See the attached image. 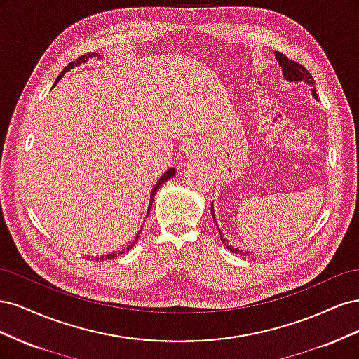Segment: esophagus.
<instances>
[{
	"label": "esophagus",
	"mask_w": 359,
	"mask_h": 359,
	"mask_svg": "<svg viewBox=\"0 0 359 359\" xmlns=\"http://www.w3.org/2000/svg\"><path fill=\"white\" fill-rule=\"evenodd\" d=\"M184 154H186L187 158H201L205 154V148L199 142H190L184 148Z\"/></svg>",
	"instance_id": "34e87169"
}]
</instances>
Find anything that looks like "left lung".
I'll use <instances>...</instances> for the list:
<instances>
[{
	"label": "left lung",
	"instance_id": "left-lung-1",
	"mask_svg": "<svg viewBox=\"0 0 359 359\" xmlns=\"http://www.w3.org/2000/svg\"><path fill=\"white\" fill-rule=\"evenodd\" d=\"M276 60L278 62V66L281 67V72H283V78L287 81V82H293V83H298V82H304L306 85H310L311 86V94L314 99L318 100V94H316V88H314V79L313 76L309 73V70L306 67H302L299 62H295L289 60L286 55H283V53L280 52H276ZM211 215H212V220L215 222L217 224V219H215V212H214V205L211 203ZM217 227H219V224H217ZM219 233H220V240L222 243L226 245L227 250H231L232 253L235 255H241V256H248V252H245V250H241V248H236V247H232L227 244V240H224L223 235H222V231L219 227Z\"/></svg>",
	"mask_w": 359,
	"mask_h": 359
}]
</instances>
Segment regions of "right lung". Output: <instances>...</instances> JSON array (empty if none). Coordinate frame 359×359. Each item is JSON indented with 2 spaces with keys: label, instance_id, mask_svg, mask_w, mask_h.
Returning a JSON list of instances; mask_svg holds the SVG:
<instances>
[{
  "label": "right lung",
  "instance_id": "right-lung-1",
  "mask_svg": "<svg viewBox=\"0 0 359 359\" xmlns=\"http://www.w3.org/2000/svg\"><path fill=\"white\" fill-rule=\"evenodd\" d=\"M93 57H97V58H102V55H99V53H94V52H91V53H86V55H83V57H79L78 60L76 61H73V62H70L69 66L64 69L61 73H60V76L57 78V81H55V83L53 85H57V82L62 78L64 76V73L66 72H69V70H72V69H74V67H78V66H81L82 62H86L88 60H91ZM175 173H177V169L175 168H169L165 173H163V175L158 178V181L156 182V186L151 189V193H149V203H148V211H147V217L149 215V211H151V206H153V202H154V198H156V193H157V190L160 189V186L161 184H165L166 181H169L170 178H173L175 177ZM145 223V222H144ZM140 231H142V227H140L139 229V232H137V235H136V238H135V241H132L130 243V245H127L124 250H121V252H118V253H109V255H100V256H94V257H91L93 260H106V259H114V257H116V256H119V255H124V253H127L128 250H132L133 248V245L137 243V238H139V233H140ZM90 259V257H88Z\"/></svg>",
  "mask_w": 359,
  "mask_h": 359
}]
</instances>
